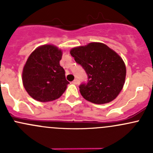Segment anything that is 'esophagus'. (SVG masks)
<instances>
[{
    "label": "esophagus",
    "instance_id": "1",
    "mask_svg": "<svg viewBox=\"0 0 153 153\" xmlns=\"http://www.w3.org/2000/svg\"><path fill=\"white\" fill-rule=\"evenodd\" d=\"M72 83L73 84H75V85H77V84H79V81H78V80H77V79H75L73 81H72Z\"/></svg>",
    "mask_w": 153,
    "mask_h": 153
}]
</instances>
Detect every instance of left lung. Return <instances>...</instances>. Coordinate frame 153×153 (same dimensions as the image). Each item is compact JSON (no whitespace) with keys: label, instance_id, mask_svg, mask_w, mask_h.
Wrapping results in <instances>:
<instances>
[{"label":"left lung","instance_id":"left-lung-1","mask_svg":"<svg viewBox=\"0 0 153 153\" xmlns=\"http://www.w3.org/2000/svg\"><path fill=\"white\" fill-rule=\"evenodd\" d=\"M70 54L85 69L88 83L79 86L84 99L104 104L113 101L122 90L126 66L121 57L106 44L92 42L74 47Z\"/></svg>","mask_w":153,"mask_h":153}]
</instances>
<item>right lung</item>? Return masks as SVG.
Returning a JSON list of instances; mask_svg holds the SVG:
<instances>
[{
  "label": "right lung",
  "instance_id": "obj_1",
  "mask_svg": "<svg viewBox=\"0 0 153 153\" xmlns=\"http://www.w3.org/2000/svg\"><path fill=\"white\" fill-rule=\"evenodd\" d=\"M62 49L52 44L37 47L29 56L22 72L23 85L33 99L48 102L59 98L69 84L60 65Z\"/></svg>",
  "mask_w": 153,
  "mask_h": 153
}]
</instances>
